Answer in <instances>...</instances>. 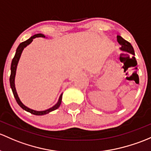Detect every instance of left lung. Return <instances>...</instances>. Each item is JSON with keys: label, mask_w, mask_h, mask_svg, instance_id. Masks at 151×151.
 Listing matches in <instances>:
<instances>
[{"label": "left lung", "mask_w": 151, "mask_h": 151, "mask_svg": "<svg viewBox=\"0 0 151 151\" xmlns=\"http://www.w3.org/2000/svg\"><path fill=\"white\" fill-rule=\"evenodd\" d=\"M117 41H118V42L122 46L120 47V50H123V51L128 52V53H131V54L132 55H134V49H133V47L132 46V45L129 42L125 40L124 39H123V38L119 35H117Z\"/></svg>", "instance_id": "obj_1"}]
</instances>
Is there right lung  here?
<instances>
[{
  "mask_svg": "<svg viewBox=\"0 0 151 151\" xmlns=\"http://www.w3.org/2000/svg\"><path fill=\"white\" fill-rule=\"evenodd\" d=\"M35 37H45V36L44 35L40 34H40L35 35L32 36L31 37L29 38L27 40L24 41V42H22V43H20L18 47H17V51H16V53H15V55H14V58H13L12 65H11V76H10V79H9V80H10V86H11V88H12V90L13 94H14V98H15L16 101H17V104L19 105L20 107H21L22 109H23L24 110L26 111L29 112V113L34 114V115L41 116V115H44V114H47L50 113V112L53 111H54V110H55V109H58V108L60 106V105H61V100H62V95L63 94H61V96H60L59 99H58L57 104H55L53 107L50 108V109H47V110L40 111H35V110H32V109H29V108L27 107L26 106H24V105L22 104V101H20L18 95H17V90H16V88H15L16 71H17V65H18L19 61L20 56H21V54H22V51H23L24 48L25 47L27 46L29 44L31 43V42H32L33 39Z\"/></svg>",
  "mask_w": 151,
  "mask_h": 151,
  "instance_id": "right-lung-1",
  "label": "right lung"
}]
</instances>
